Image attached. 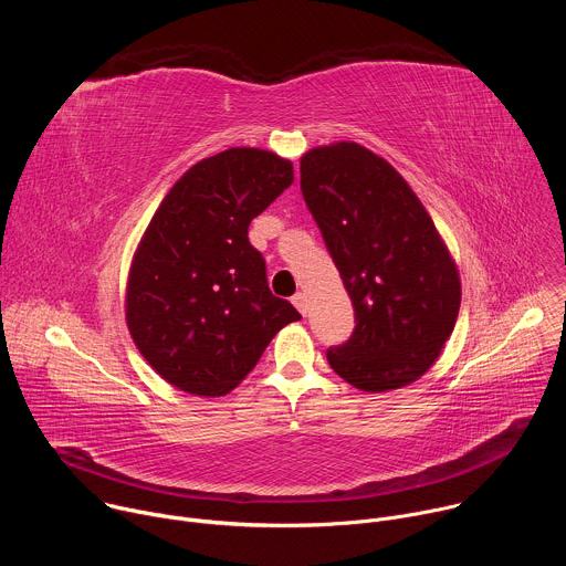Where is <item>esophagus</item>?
<instances>
[{
	"instance_id": "obj_1",
	"label": "esophagus",
	"mask_w": 566,
	"mask_h": 566,
	"mask_svg": "<svg viewBox=\"0 0 566 566\" xmlns=\"http://www.w3.org/2000/svg\"><path fill=\"white\" fill-rule=\"evenodd\" d=\"M293 304H295V308L304 315L306 313V308H308V300H306V293H295L293 295Z\"/></svg>"
}]
</instances>
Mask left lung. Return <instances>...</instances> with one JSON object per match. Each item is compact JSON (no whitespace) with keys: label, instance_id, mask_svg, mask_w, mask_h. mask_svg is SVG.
<instances>
[{"label":"left lung","instance_id":"8db88e82","mask_svg":"<svg viewBox=\"0 0 566 566\" xmlns=\"http://www.w3.org/2000/svg\"><path fill=\"white\" fill-rule=\"evenodd\" d=\"M300 188L352 297L356 327L327 349L363 391L415 382L439 358L461 304L457 266L419 197L358 143L308 149Z\"/></svg>","mask_w":566,"mask_h":566}]
</instances>
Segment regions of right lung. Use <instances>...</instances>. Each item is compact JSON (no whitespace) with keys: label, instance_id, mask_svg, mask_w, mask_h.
Segmentation results:
<instances>
[{"label":"right lung","instance_id":"right-lung-1","mask_svg":"<svg viewBox=\"0 0 566 566\" xmlns=\"http://www.w3.org/2000/svg\"><path fill=\"white\" fill-rule=\"evenodd\" d=\"M293 184L291 160L230 147L199 160L154 212L127 282V327L175 387L221 396L300 313L275 297L251 221Z\"/></svg>","mask_w":566,"mask_h":566}]
</instances>
